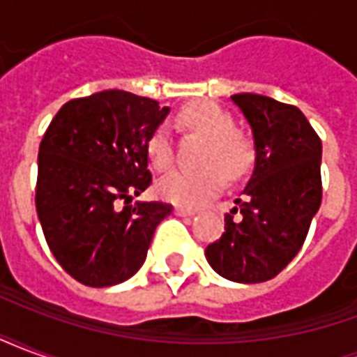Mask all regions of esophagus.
<instances>
[{
	"instance_id": "esophagus-1",
	"label": "esophagus",
	"mask_w": 357,
	"mask_h": 357,
	"mask_svg": "<svg viewBox=\"0 0 357 357\" xmlns=\"http://www.w3.org/2000/svg\"><path fill=\"white\" fill-rule=\"evenodd\" d=\"M178 216H193L195 210L193 208H185V206H176V210H174Z\"/></svg>"
}]
</instances>
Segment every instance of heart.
I'll return each instance as SVG.
<instances>
[{"label": "heart", "mask_w": 357, "mask_h": 357, "mask_svg": "<svg viewBox=\"0 0 357 357\" xmlns=\"http://www.w3.org/2000/svg\"><path fill=\"white\" fill-rule=\"evenodd\" d=\"M178 124L183 130L206 135L197 170H172L156 191L164 201L179 206H199L225 185V176L239 179L256 160L255 141L235 128L229 110L208 99L187 102L178 112ZM147 155L156 170H168L174 162V143L168 130L158 126L147 139Z\"/></svg>", "instance_id": "1"}]
</instances>
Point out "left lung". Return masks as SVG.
<instances>
[{
	"label": "left lung",
	"instance_id": "obj_1",
	"mask_svg": "<svg viewBox=\"0 0 357 357\" xmlns=\"http://www.w3.org/2000/svg\"><path fill=\"white\" fill-rule=\"evenodd\" d=\"M233 102L252 128V178L225 214V231L206 260L229 281L262 283L281 273L306 241L321 204V139L302 110L256 93Z\"/></svg>",
	"mask_w": 357,
	"mask_h": 357
}]
</instances>
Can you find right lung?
Here are the masks:
<instances>
[{"label": "right lung", "instance_id": "right-lung-1", "mask_svg": "<svg viewBox=\"0 0 357 357\" xmlns=\"http://www.w3.org/2000/svg\"><path fill=\"white\" fill-rule=\"evenodd\" d=\"M166 114L155 99L107 89L65 102L45 130L36 212L55 260L82 284L130 279L170 216L166 202L130 204L153 183L147 139Z\"/></svg>", "mask_w": 357, "mask_h": 357}]
</instances>
